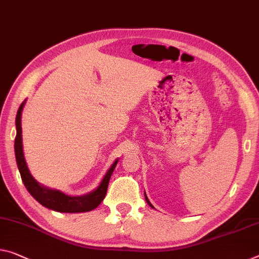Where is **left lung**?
<instances>
[{
    "mask_svg": "<svg viewBox=\"0 0 259 259\" xmlns=\"http://www.w3.org/2000/svg\"><path fill=\"white\" fill-rule=\"evenodd\" d=\"M146 194V193H145ZM146 197V201L147 202H148V204H149V206H150V207H153V205L152 204H150V202H149V200H148V198H147V196H145Z\"/></svg>",
    "mask_w": 259,
    "mask_h": 259,
    "instance_id": "obj_1",
    "label": "left lung"
}]
</instances>
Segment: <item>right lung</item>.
Wrapping results in <instances>:
<instances>
[{
  "label": "right lung",
  "mask_w": 259,
  "mask_h": 259,
  "mask_svg": "<svg viewBox=\"0 0 259 259\" xmlns=\"http://www.w3.org/2000/svg\"><path fill=\"white\" fill-rule=\"evenodd\" d=\"M24 103H25V101L22 103L21 106H19V109L17 111V116H16V130H17V134H16L15 138V155L19 172H21L22 181L24 183V185H25L26 190L29 191L31 196H32L38 202H40L42 206H45L47 208L57 210V212H89V210L96 208L103 201V199L105 198L107 185H109L111 175H112L114 168H116L118 160L113 163L112 166L109 169V171H107L98 188L95 190L94 192L87 194V196L69 197L63 194L60 191L50 190L39 185L38 182H35L34 178L31 176L23 154L21 117Z\"/></svg>",
  "instance_id": "obj_1"
}]
</instances>
